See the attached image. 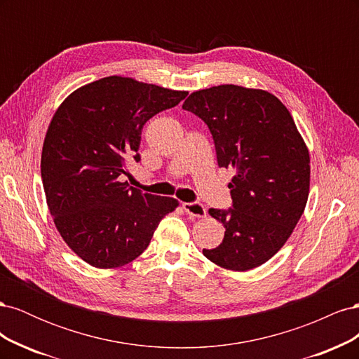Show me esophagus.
I'll use <instances>...</instances> for the list:
<instances>
[{"instance_id": "obj_1", "label": "esophagus", "mask_w": 359, "mask_h": 359, "mask_svg": "<svg viewBox=\"0 0 359 359\" xmlns=\"http://www.w3.org/2000/svg\"><path fill=\"white\" fill-rule=\"evenodd\" d=\"M182 208L190 217H196V219H203L206 215L205 206L201 202H187L182 203Z\"/></svg>"}]
</instances>
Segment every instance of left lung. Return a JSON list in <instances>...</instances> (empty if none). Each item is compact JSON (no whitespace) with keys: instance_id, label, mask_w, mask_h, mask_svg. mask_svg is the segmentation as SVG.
Returning <instances> with one entry per match:
<instances>
[{"instance_id":"1","label":"left lung","mask_w":359,"mask_h":359,"mask_svg":"<svg viewBox=\"0 0 359 359\" xmlns=\"http://www.w3.org/2000/svg\"><path fill=\"white\" fill-rule=\"evenodd\" d=\"M182 107L202 118L217 163L233 169V208L210 210L226 227L203 256L231 271L265 264L289 240L307 205L310 154L287 107L274 94L240 85L191 93Z\"/></svg>"}]
</instances>
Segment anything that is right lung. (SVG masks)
Wrapping results in <instances>:
<instances>
[{
	"instance_id": "add662e5",
	"label": "right lung",
	"mask_w": 359,
	"mask_h": 359,
	"mask_svg": "<svg viewBox=\"0 0 359 359\" xmlns=\"http://www.w3.org/2000/svg\"><path fill=\"white\" fill-rule=\"evenodd\" d=\"M187 91L124 76L86 83L52 116L41 149V181L57 231L86 264L124 266L144 253L160 220L180 202L118 178L140 160L144 124L177 106Z\"/></svg>"
}]
</instances>
